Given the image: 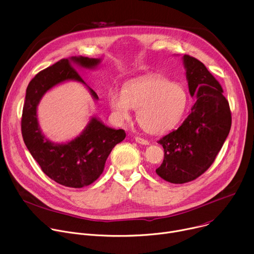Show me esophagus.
Listing matches in <instances>:
<instances>
[{
    "mask_svg": "<svg viewBox=\"0 0 254 254\" xmlns=\"http://www.w3.org/2000/svg\"><path fill=\"white\" fill-rule=\"evenodd\" d=\"M135 141L140 143V144H144V146H148V144H150V141L148 139H144L142 137H139V136H135Z\"/></svg>",
    "mask_w": 254,
    "mask_h": 254,
    "instance_id": "1",
    "label": "esophagus"
}]
</instances>
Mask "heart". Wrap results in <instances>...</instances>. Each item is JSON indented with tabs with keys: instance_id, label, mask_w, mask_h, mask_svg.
<instances>
[{
	"instance_id": "b5f03b06",
	"label": "heart",
	"mask_w": 254,
	"mask_h": 254,
	"mask_svg": "<svg viewBox=\"0 0 254 254\" xmlns=\"http://www.w3.org/2000/svg\"><path fill=\"white\" fill-rule=\"evenodd\" d=\"M188 92L183 84L171 82L162 75H152L128 83L125 89L108 91L107 101L114 119L121 123L137 110L136 120L143 130L162 133L183 117L188 105Z\"/></svg>"
}]
</instances>
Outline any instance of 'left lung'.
I'll return each mask as SVG.
<instances>
[{
  "label": "left lung",
  "mask_w": 254,
  "mask_h": 254,
  "mask_svg": "<svg viewBox=\"0 0 254 254\" xmlns=\"http://www.w3.org/2000/svg\"><path fill=\"white\" fill-rule=\"evenodd\" d=\"M191 96L197 100L177 129L158 142L164 161L156 173L167 182L183 184L206 172L221 150L231 127V112L219 82L198 59L183 56Z\"/></svg>",
  "instance_id": "left-lung-1"
}]
</instances>
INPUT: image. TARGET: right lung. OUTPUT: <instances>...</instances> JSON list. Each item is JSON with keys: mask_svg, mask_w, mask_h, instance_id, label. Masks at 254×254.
I'll return each mask as SVG.
<instances>
[{"mask_svg": "<svg viewBox=\"0 0 254 254\" xmlns=\"http://www.w3.org/2000/svg\"><path fill=\"white\" fill-rule=\"evenodd\" d=\"M98 58L73 56L61 59L40 71L29 83L23 107L21 129L24 142L41 170L56 183L70 188H82L92 184L102 174L107 157L116 144L126 137L124 129L106 127L92 118L84 130L66 143H55L42 133L37 106L42 96L53 86L67 80L86 83L77 73L76 66L94 69ZM87 86V85H86ZM92 97L98 96L87 86Z\"/></svg>", "mask_w": 254, "mask_h": 254, "instance_id": "right-lung-1", "label": "right lung"}]
</instances>
